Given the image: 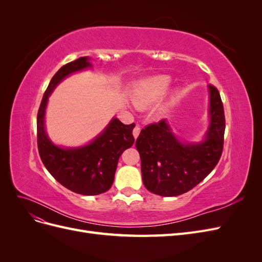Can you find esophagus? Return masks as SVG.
<instances>
[{"label": "esophagus", "mask_w": 262, "mask_h": 262, "mask_svg": "<svg viewBox=\"0 0 262 262\" xmlns=\"http://www.w3.org/2000/svg\"><path fill=\"white\" fill-rule=\"evenodd\" d=\"M140 132H141V128H140V126H139V125H136V126H134V129H133V131H132L134 139H137V138L139 137Z\"/></svg>", "instance_id": "1"}]
</instances>
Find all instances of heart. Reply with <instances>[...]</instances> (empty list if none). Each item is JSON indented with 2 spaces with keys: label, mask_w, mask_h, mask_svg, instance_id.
<instances>
[{
  "label": "heart",
  "mask_w": 262,
  "mask_h": 262,
  "mask_svg": "<svg viewBox=\"0 0 262 262\" xmlns=\"http://www.w3.org/2000/svg\"><path fill=\"white\" fill-rule=\"evenodd\" d=\"M170 77L167 75H158L142 81L132 94V100L138 108H147L160 99L168 90Z\"/></svg>",
  "instance_id": "heart-1"
}]
</instances>
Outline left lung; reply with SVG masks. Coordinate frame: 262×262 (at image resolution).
<instances>
[{
	"label": "left lung",
	"instance_id": "obj_1",
	"mask_svg": "<svg viewBox=\"0 0 262 262\" xmlns=\"http://www.w3.org/2000/svg\"><path fill=\"white\" fill-rule=\"evenodd\" d=\"M210 125L200 143H181L166 119L141 131L136 146L143 184L148 191L175 196L194 188L219 163L224 145L225 116L215 86L209 85Z\"/></svg>",
	"mask_w": 262,
	"mask_h": 262
}]
</instances>
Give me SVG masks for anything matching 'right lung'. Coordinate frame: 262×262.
Listing matches in <instances>:
<instances>
[{
    "mask_svg": "<svg viewBox=\"0 0 262 262\" xmlns=\"http://www.w3.org/2000/svg\"><path fill=\"white\" fill-rule=\"evenodd\" d=\"M89 58L67 63L57 73L43 94L37 115V144L39 155L52 177L71 191L84 195L104 193L112 187L119 157L134 143L132 130L136 124H123L117 118L90 144L66 148L54 145L45 131V113L52 91L63 78L91 68Z\"/></svg>",
    "mask_w": 262,
    "mask_h": 262,
    "instance_id": "1",
    "label": "right lung"
}]
</instances>
